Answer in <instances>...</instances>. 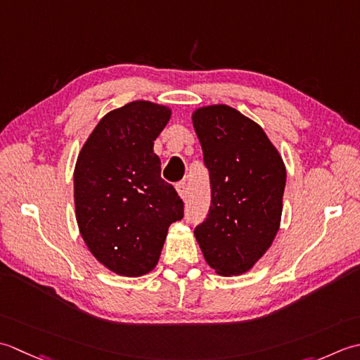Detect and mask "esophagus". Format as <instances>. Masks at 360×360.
<instances>
[{"instance_id":"esophagus-1","label":"esophagus","mask_w":360,"mask_h":360,"mask_svg":"<svg viewBox=\"0 0 360 360\" xmlns=\"http://www.w3.org/2000/svg\"><path fill=\"white\" fill-rule=\"evenodd\" d=\"M175 189H177V193H179V195L181 197V199H186V195H188L186 181H179L177 185H175Z\"/></svg>"}]
</instances>
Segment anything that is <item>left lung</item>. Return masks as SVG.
Segmentation results:
<instances>
[{
  "label": "left lung",
  "mask_w": 360,
  "mask_h": 360,
  "mask_svg": "<svg viewBox=\"0 0 360 360\" xmlns=\"http://www.w3.org/2000/svg\"><path fill=\"white\" fill-rule=\"evenodd\" d=\"M193 124L211 188L195 239L219 275L245 274L280 229L284 163L258 124L229 105L199 108Z\"/></svg>",
  "instance_id": "1"
}]
</instances>
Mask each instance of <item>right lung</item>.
<instances>
[{"instance_id": "right-lung-1", "label": "right lung", "mask_w": 360, "mask_h": 360, "mask_svg": "<svg viewBox=\"0 0 360 360\" xmlns=\"http://www.w3.org/2000/svg\"><path fill=\"white\" fill-rule=\"evenodd\" d=\"M171 110L135 101L107 113L80 150L75 203L80 234L115 274L141 276L157 266L167 229L185 214L171 183L161 179L153 141Z\"/></svg>"}]
</instances>
